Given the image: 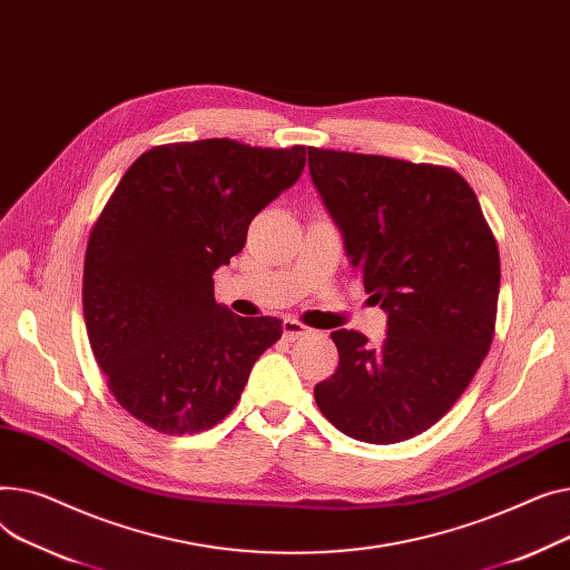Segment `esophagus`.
I'll use <instances>...</instances> for the list:
<instances>
[{"label": "esophagus", "mask_w": 570, "mask_h": 570, "mask_svg": "<svg viewBox=\"0 0 570 570\" xmlns=\"http://www.w3.org/2000/svg\"><path fill=\"white\" fill-rule=\"evenodd\" d=\"M311 333H313L311 326L301 324V322H296V320H285V322H283V336H285L287 341H298V338H304V336H311Z\"/></svg>", "instance_id": "obj_1"}]
</instances>
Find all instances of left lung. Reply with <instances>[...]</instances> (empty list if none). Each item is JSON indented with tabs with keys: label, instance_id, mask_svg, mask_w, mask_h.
Segmentation results:
<instances>
[{
	"label": "left lung",
	"instance_id": "left-lung-1",
	"mask_svg": "<svg viewBox=\"0 0 570 570\" xmlns=\"http://www.w3.org/2000/svg\"><path fill=\"white\" fill-rule=\"evenodd\" d=\"M308 167L350 264L389 317L377 347L358 331L331 333L338 367L315 403L352 440H412L455 405L490 350L497 242L451 167L315 147Z\"/></svg>",
	"mask_w": 570,
	"mask_h": 570
}]
</instances>
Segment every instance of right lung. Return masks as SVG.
I'll use <instances>...</instances> for the list:
<instances>
[{
	"mask_svg": "<svg viewBox=\"0 0 570 570\" xmlns=\"http://www.w3.org/2000/svg\"><path fill=\"white\" fill-rule=\"evenodd\" d=\"M304 165L306 147L212 138L154 147L128 167L91 229L82 308L96 363L130 416L193 434L239 403L283 322L216 304L214 272Z\"/></svg>",
	"mask_w": 570,
	"mask_h": 570,
	"instance_id": "obj_1",
	"label": "right lung"
}]
</instances>
